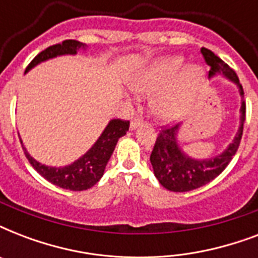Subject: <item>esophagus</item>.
Here are the masks:
<instances>
[{"label":"esophagus","instance_id":"1","mask_svg":"<svg viewBox=\"0 0 258 258\" xmlns=\"http://www.w3.org/2000/svg\"><path fill=\"white\" fill-rule=\"evenodd\" d=\"M142 119H134V120H131V123H130V128L131 130H137L139 125L142 124Z\"/></svg>","mask_w":258,"mask_h":258}]
</instances>
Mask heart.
Instances as JSON below:
<instances>
[{"label":"heart","instance_id":"heart-1","mask_svg":"<svg viewBox=\"0 0 258 258\" xmlns=\"http://www.w3.org/2000/svg\"><path fill=\"white\" fill-rule=\"evenodd\" d=\"M184 66L179 56H167L154 60L130 80V87L139 95H154L150 107L162 121L180 120L191 108L197 91L204 82L202 67Z\"/></svg>","mask_w":258,"mask_h":258}]
</instances>
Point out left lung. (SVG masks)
Wrapping results in <instances>:
<instances>
[{
  "label": "left lung",
  "mask_w": 258,
  "mask_h": 258,
  "mask_svg": "<svg viewBox=\"0 0 258 258\" xmlns=\"http://www.w3.org/2000/svg\"><path fill=\"white\" fill-rule=\"evenodd\" d=\"M201 53L204 54L205 61L210 67L209 79L216 75H222L228 80L234 83L238 88L240 96L242 99L240 108V127H238L236 137L233 138L232 143H229L228 147L222 153L216 157L205 158V159L191 158L182 150L178 141L179 124L162 130L157 138L153 153L150 157V162L159 183L170 191H190L217 178L230 163L234 154L238 150L241 138H242L245 121V101L244 89L240 84V80L237 78L236 72L228 64H225L218 56L213 53L212 50L201 48Z\"/></svg>",
  "instance_id": "obj_1"
}]
</instances>
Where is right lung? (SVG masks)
I'll list each match as a JSON object with an SVG mask.
<instances>
[{"label": "right lung", "mask_w": 258, "mask_h": 258, "mask_svg": "<svg viewBox=\"0 0 258 258\" xmlns=\"http://www.w3.org/2000/svg\"><path fill=\"white\" fill-rule=\"evenodd\" d=\"M87 45L76 40H66L61 44H56L41 53H38L36 57L30 61L26 68V72H29L33 67L38 66L40 62H44L50 58L57 57V56H66V54H76L79 49H86ZM130 121L121 120V119H112L108 121V124L101 133L93 146L87 151L84 155L76 159L71 165L62 166V167H53V166H46L36 161L24 147L25 155L28 161L33 169L44 176L50 183L56 184L58 187L67 188V190H74V191H82L87 188L92 187L96 184L104 174L105 166L108 163L109 158L112 155L115 146H116L119 138L125 135L128 131ZM22 143V141H21Z\"/></svg>", "instance_id": "right-lung-1"}]
</instances>
